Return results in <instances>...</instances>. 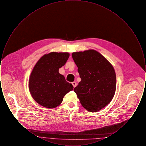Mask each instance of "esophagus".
Instances as JSON below:
<instances>
[{
	"mask_svg": "<svg viewBox=\"0 0 146 146\" xmlns=\"http://www.w3.org/2000/svg\"><path fill=\"white\" fill-rule=\"evenodd\" d=\"M72 85H73V87L74 88H75V87H76V85H77V84H76V82H72Z\"/></svg>",
	"mask_w": 146,
	"mask_h": 146,
	"instance_id": "esophagus-1",
	"label": "esophagus"
}]
</instances>
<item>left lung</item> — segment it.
Here are the masks:
<instances>
[{"label": "left lung", "mask_w": 146, "mask_h": 146, "mask_svg": "<svg viewBox=\"0 0 146 146\" xmlns=\"http://www.w3.org/2000/svg\"><path fill=\"white\" fill-rule=\"evenodd\" d=\"M72 56L82 79L74 89L77 97L88 111H100L111 102L115 92L114 67L93 49L74 52Z\"/></svg>", "instance_id": "left-lung-1"}]
</instances>
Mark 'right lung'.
<instances>
[{"instance_id": "right-lung-1", "label": "right lung", "mask_w": 146, "mask_h": 146, "mask_svg": "<svg viewBox=\"0 0 146 146\" xmlns=\"http://www.w3.org/2000/svg\"><path fill=\"white\" fill-rule=\"evenodd\" d=\"M70 57L67 52H51L40 58L30 74L28 88L32 97L38 104L55 108L62 103L64 96L73 90L72 84L59 73Z\"/></svg>"}]
</instances>
